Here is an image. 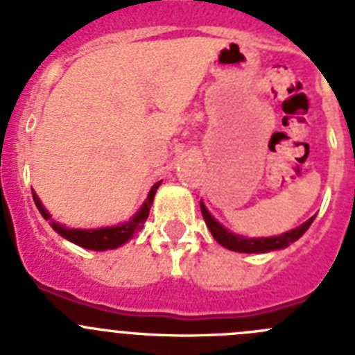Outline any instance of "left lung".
Instances as JSON below:
<instances>
[{"label": "left lung", "mask_w": 355, "mask_h": 355, "mask_svg": "<svg viewBox=\"0 0 355 355\" xmlns=\"http://www.w3.org/2000/svg\"><path fill=\"white\" fill-rule=\"evenodd\" d=\"M200 209H202V216L205 223H207L209 230H211L212 237L216 241L220 243L221 246L229 248L232 252H241V254H264V252L271 250H280V248H286L291 243H295L297 239H300L306 230L309 229L311 223L314 221L316 216L309 218L306 223H302L297 229L289 230V232L280 234V236H271V237H245V236H237V234L227 230L221 223L212 218L211 212L207 211V207L203 205V202H200Z\"/></svg>", "instance_id": "left-lung-1"}]
</instances>
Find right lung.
<instances>
[{"label": "right lung", "instance_id": "obj_1", "mask_svg": "<svg viewBox=\"0 0 355 355\" xmlns=\"http://www.w3.org/2000/svg\"><path fill=\"white\" fill-rule=\"evenodd\" d=\"M160 182H157L155 186L150 189L148 193V198L144 200V203L141 205V209L132 216L130 220L126 221V223L118 225V227H103V229H66L64 225L57 223V221H51V227L53 230H57L64 239L67 241L75 243V245L82 246V248H87V250H96V252H103V250H114V248H118V246L125 245L128 239L135 236V234L139 232L143 229L144 221H146L148 214H150V209H152L153 203V196H155L157 189H159ZM33 195V202H35L37 209L42 214L44 220H49L51 216L49 212L46 211L42 202L39 200V196L35 195V191H32Z\"/></svg>", "mask_w": 355, "mask_h": 355}]
</instances>
